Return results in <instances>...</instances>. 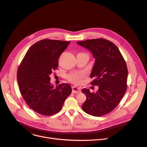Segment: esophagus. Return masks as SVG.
<instances>
[{
	"label": "esophagus",
	"instance_id": "esophagus-1",
	"mask_svg": "<svg viewBox=\"0 0 147 147\" xmlns=\"http://www.w3.org/2000/svg\"><path fill=\"white\" fill-rule=\"evenodd\" d=\"M81 92V89L80 88L76 86H72V92L74 94H78Z\"/></svg>",
	"mask_w": 147,
	"mask_h": 147
}]
</instances>
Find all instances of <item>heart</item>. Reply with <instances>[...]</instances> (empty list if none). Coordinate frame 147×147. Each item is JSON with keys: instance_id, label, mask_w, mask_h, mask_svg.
Masks as SVG:
<instances>
[{"instance_id": "b5f03b06", "label": "heart", "mask_w": 147, "mask_h": 147, "mask_svg": "<svg viewBox=\"0 0 147 147\" xmlns=\"http://www.w3.org/2000/svg\"><path fill=\"white\" fill-rule=\"evenodd\" d=\"M78 55H85L88 57L87 53L84 52H79L78 53ZM84 76V74L82 72L71 73L67 76V79L69 82H70L73 84H79L82 82V79Z\"/></svg>"}]
</instances>
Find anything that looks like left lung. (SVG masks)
Segmentation results:
<instances>
[{
  "instance_id": "8db88e82",
  "label": "left lung",
  "mask_w": 147,
  "mask_h": 147,
  "mask_svg": "<svg viewBox=\"0 0 147 147\" xmlns=\"http://www.w3.org/2000/svg\"><path fill=\"white\" fill-rule=\"evenodd\" d=\"M88 49L95 59L90 74L93 86H98L96 93L84 88L86 100L82 110L93 116L100 117L111 112L126 93L128 71L126 61L113 42L100 38L77 42Z\"/></svg>"
}]
</instances>
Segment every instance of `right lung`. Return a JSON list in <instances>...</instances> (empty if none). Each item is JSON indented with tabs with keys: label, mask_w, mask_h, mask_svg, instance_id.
I'll use <instances>...</instances> for the list:
<instances>
[{
	"label": "right lung",
	"mask_w": 147,
	"mask_h": 147,
	"mask_svg": "<svg viewBox=\"0 0 147 147\" xmlns=\"http://www.w3.org/2000/svg\"><path fill=\"white\" fill-rule=\"evenodd\" d=\"M69 43L52 39L38 41L29 48L18 67L20 93L30 109L38 114L49 116L58 113L71 93L68 83L54 88L49 77Z\"/></svg>",
	"instance_id": "add662e5"
}]
</instances>
